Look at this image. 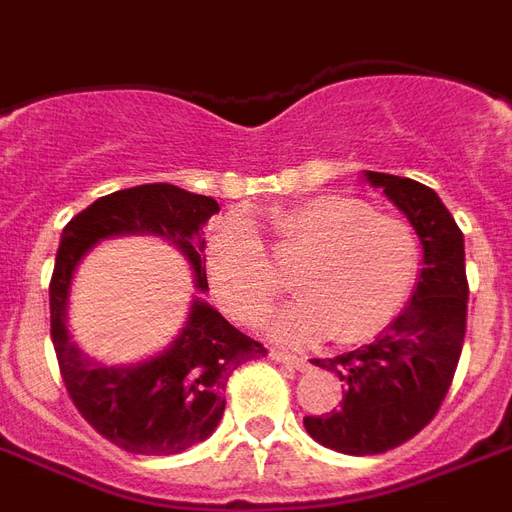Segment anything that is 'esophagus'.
<instances>
[{
	"label": "esophagus",
	"instance_id": "1",
	"mask_svg": "<svg viewBox=\"0 0 512 512\" xmlns=\"http://www.w3.org/2000/svg\"><path fill=\"white\" fill-rule=\"evenodd\" d=\"M268 358L276 363H287L290 369H298V372H306L309 369V361H306L304 355H293V352H285V350H271L268 352Z\"/></svg>",
	"mask_w": 512,
	"mask_h": 512
}]
</instances>
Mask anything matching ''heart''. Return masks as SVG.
I'll list each match as a JSON object with an SVG mask.
<instances>
[{
    "label": "heart",
    "mask_w": 512,
    "mask_h": 512,
    "mask_svg": "<svg viewBox=\"0 0 512 512\" xmlns=\"http://www.w3.org/2000/svg\"><path fill=\"white\" fill-rule=\"evenodd\" d=\"M268 227L277 265L290 271L299 263L295 290L301 301L271 323L279 339L366 342L407 304L420 271V238L407 219L377 214L366 200L350 195H317L274 208ZM273 264L255 225L241 214L211 227L208 285L238 323H260L285 293V279Z\"/></svg>",
    "instance_id": "b5f03b06"
}]
</instances>
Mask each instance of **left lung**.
Masks as SVG:
<instances>
[{"instance_id":"1","label":"left lung","mask_w":512,"mask_h":512,"mask_svg":"<svg viewBox=\"0 0 512 512\" xmlns=\"http://www.w3.org/2000/svg\"><path fill=\"white\" fill-rule=\"evenodd\" d=\"M410 219L423 268L410 304L372 344L314 361L344 382L339 410L306 415L309 437L347 456L404 445L445 401L467 333L464 233L434 189L391 173H363Z\"/></svg>"}]
</instances>
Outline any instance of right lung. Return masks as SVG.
Instances as JSON below:
<instances>
[{
    "label": "right lung",
    "mask_w": 512,
    "mask_h": 512,
    "mask_svg": "<svg viewBox=\"0 0 512 512\" xmlns=\"http://www.w3.org/2000/svg\"><path fill=\"white\" fill-rule=\"evenodd\" d=\"M219 203L173 184H143L94 200L67 222L51 276V339L64 388L97 434L127 453L173 456L214 434L230 374L266 347L195 295L181 333L154 358L130 366L89 361L67 331L70 285L81 257L113 236L165 238L187 257L195 287L208 290L203 227Z\"/></svg>",
    "instance_id": "add662e5"
}]
</instances>
